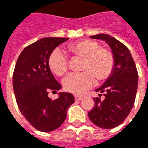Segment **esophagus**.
<instances>
[{
  "mask_svg": "<svg viewBox=\"0 0 148 148\" xmlns=\"http://www.w3.org/2000/svg\"><path fill=\"white\" fill-rule=\"evenodd\" d=\"M74 97H75L76 100H82L83 98L82 96H80V95H74Z\"/></svg>",
  "mask_w": 148,
  "mask_h": 148,
  "instance_id": "1",
  "label": "esophagus"
}]
</instances>
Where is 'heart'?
<instances>
[{"instance_id": "1", "label": "heart", "mask_w": 148, "mask_h": 148, "mask_svg": "<svg viewBox=\"0 0 148 148\" xmlns=\"http://www.w3.org/2000/svg\"><path fill=\"white\" fill-rule=\"evenodd\" d=\"M74 54L84 57L81 72H72L64 78L62 85L66 91L82 95L94 86L97 81L105 80L111 75L114 66V57L108 49L100 48L95 41L80 40L69 46ZM50 70L57 76L64 75L68 69V58L60 49L53 50L49 58Z\"/></svg>"}]
</instances>
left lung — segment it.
<instances>
[{
    "label": "left lung",
    "instance_id": "1",
    "mask_svg": "<svg viewBox=\"0 0 148 148\" xmlns=\"http://www.w3.org/2000/svg\"><path fill=\"white\" fill-rule=\"evenodd\" d=\"M90 37L102 39L110 47L114 66L105 82L95 90L104 93L105 99L95 98V105L88 116L99 128H114L124 121L133 109L138 81L137 67L128 48L116 38L103 34Z\"/></svg>",
    "mask_w": 148,
    "mask_h": 148
}]
</instances>
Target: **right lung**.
I'll return each mask as SVG.
<instances>
[{
  "label": "right lung",
  "instance_id": "1",
  "mask_svg": "<svg viewBox=\"0 0 148 148\" xmlns=\"http://www.w3.org/2000/svg\"><path fill=\"white\" fill-rule=\"evenodd\" d=\"M67 38L48 37L27 46L19 56L14 73L13 89L21 114L34 128L51 132L65 121L66 110L74 102L73 95L60 92L51 99L49 92L57 93L62 88L49 66L51 53Z\"/></svg>",
  "mask_w": 148,
  "mask_h": 148
}]
</instances>
